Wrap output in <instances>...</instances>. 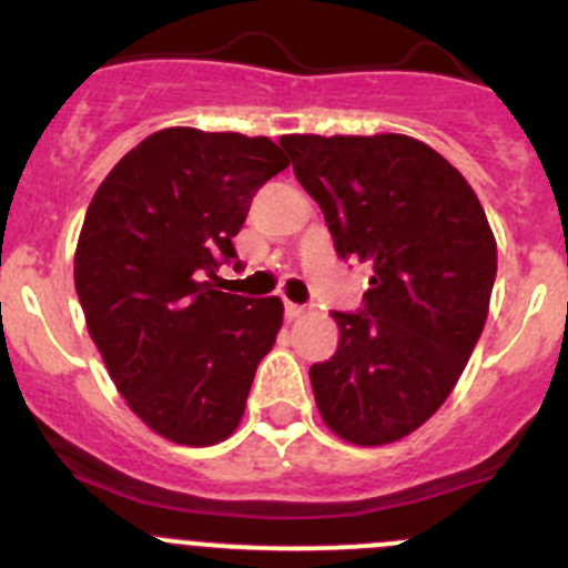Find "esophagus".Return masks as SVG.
Returning <instances> with one entry per match:
<instances>
[{
    "instance_id": "1",
    "label": "esophagus",
    "mask_w": 568,
    "mask_h": 568,
    "mask_svg": "<svg viewBox=\"0 0 568 568\" xmlns=\"http://www.w3.org/2000/svg\"><path fill=\"white\" fill-rule=\"evenodd\" d=\"M302 313H305V307L294 305V302H285V318H288V322H294V318H300Z\"/></svg>"
}]
</instances>
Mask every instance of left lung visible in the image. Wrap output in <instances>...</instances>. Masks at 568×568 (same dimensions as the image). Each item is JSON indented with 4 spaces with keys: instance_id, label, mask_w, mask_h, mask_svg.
I'll use <instances>...</instances> for the list:
<instances>
[{
    "instance_id": "left-lung-1",
    "label": "left lung",
    "mask_w": 568,
    "mask_h": 568,
    "mask_svg": "<svg viewBox=\"0 0 568 568\" xmlns=\"http://www.w3.org/2000/svg\"><path fill=\"white\" fill-rule=\"evenodd\" d=\"M341 257L372 266L363 311L333 313L338 349L313 363L324 424L379 447L422 427L453 394L486 327L497 241L464 174L399 132L283 135Z\"/></svg>"
}]
</instances>
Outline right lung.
<instances>
[{"label":"right lung","instance_id":"add662e5","mask_svg":"<svg viewBox=\"0 0 568 568\" xmlns=\"http://www.w3.org/2000/svg\"><path fill=\"white\" fill-rule=\"evenodd\" d=\"M285 166L266 135L166 126L126 152L88 205L74 252L88 333L130 410L169 442L233 436L283 327L277 296L246 300L211 280L235 261L255 191Z\"/></svg>","mask_w":568,"mask_h":568}]
</instances>
